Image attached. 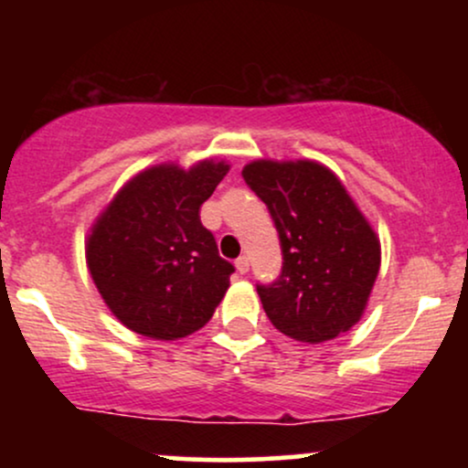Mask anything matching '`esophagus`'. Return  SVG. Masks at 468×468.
I'll return each mask as SVG.
<instances>
[{"instance_id": "obj_1", "label": "esophagus", "mask_w": 468, "mask_h": 468, "mask_svg": "<svg viewBox=\"0 0 468 468\" xmlns=\"http://www.w3.org/2000/svg\"><path fill=\"white\" fill-rule=\"evenodd\" d=\"M249 257L246 255H241V257H238V261H235V268H238V272L239 275H246V272H249Z\"/></svg>"}]
</instances>
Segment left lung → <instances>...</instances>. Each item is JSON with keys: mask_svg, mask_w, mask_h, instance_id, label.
<instances>
[{"mask_svg": "<svg viewBox=\"0 0 468 468\" xmlns=\"http://www.w3.org/2000/svg\"><path fill=\"white\" fill-rule=\"evenodd\" d=\"M246 185L271 211L282 275L257 286L282 335L324 343L361 321L380 268V241L335 171L314 160H252Z\"/></svg>", "mask_w": 468, "mask_h": 468, "instance_id": "obj_1", "label": "left lung"}]
</instances>
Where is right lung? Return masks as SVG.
<instances>
[{"mask_svg":"<svg viewBox=\"0 0 468 468\" xmlns=\"http://www.w3.org/2000/svg\"><path fill=\"white\" fill-rule=\"evenodd\" d=\"M224 160L149 166L112 197L85 241L88 271L112 314L136 335L176 341L208 324L233 264L200 222L229 174Z\"/></svg>","mask_w":468,"mask_h":468,"instance_id":"1","label":"right lung"}]
</instances>
